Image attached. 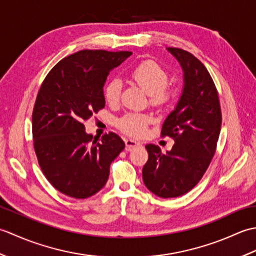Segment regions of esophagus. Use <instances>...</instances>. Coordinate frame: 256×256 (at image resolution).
<instances>
[{
	"label": "esophagus",
	"instance_id": "esophagus-1",
	"mask_svg": "<svg viewBox=\"0 0 256 256\" xmlns=\"http://www.w3.org/2000/svg\"><path fill=\"white\" fill-rule=\"evenodd\" d=\"M140 143L136 142V140H131V138L125 140V150L128 152H131L132 150L136 148H140Z\"/></svg>",
	"mask_w": 256,
	"mask_h": 256
}]
</instances>
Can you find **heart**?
Returning <instances> with one entry per match:
<instances>
[{"instance_id": "1", "label": "heart", "mask_w": 256, "mask_h": 256, "mask_svg": "<svg viewBox=\"0 0 256 256\" xmlns=\"http://www.w3.org/2000/svg\"><path fill=\"white\" fill-rule=\"evenodd\" d=\"M131 78L140 88L150 94V102L156 106H165L170 103L175 91L168 86L167 70L160 64L153 60L140 62L135 66L131 72ZM122 92V82L118 79L108 80L104 86L103 94L108 103L116 104ZM152 116L148 113L128 112L118 121V126L130 136L140 138L148 131V124L152 122Z\"/></svg>"}]
</instances>
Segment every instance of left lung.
<instances>
[{"label": "left lung", "mask_w": 256, "mask_h": 256, "mask_svg": "<svg viewBox=\"0 0 256 256\" xmlns=\"http://www.w3.org/2000/svg\"><path fill=\"white\" fill-rule=\"evenodd\" d=\"M184 70V91L160 135L175 140L166 154L148 144L143 180L154 194L175 198L190 192L208 170L218 143L222 114L218 90L204 64L182 48L170 47Z\"/></svg>", "instance_id": "1"}]
</instances>
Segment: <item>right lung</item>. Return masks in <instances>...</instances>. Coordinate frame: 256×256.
Masks as SVG:
<instances>
[{
  "mask_svg": "<svg viewBox=\"0 0 256 256\" xmlns=\"http://www.w3.org/2000/svg\"><path fill=\"white\" fill-rule=\"evenodd\" d=\"M131 55L80 50L62 59L42 81L32 108V142L47 180L64 194L86 199L96 194L125 148L113 132L92 140L84 123L104 108L106 77Z\"/></svg>",
  "mask_w": 256,
  "mask_h": 256,
  "instance_id": "add662e5",
  "label": "right lung"
}]
</instances>
